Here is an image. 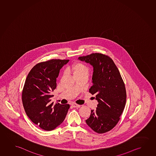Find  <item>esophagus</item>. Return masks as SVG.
I'll return each instance as SVG.
<instances>
[{
	"label": "esophagus",
	"instance_id": "1",
	"mask_svg": "<svg viewBox=\"0 0 156 156\" xmlns=\"http://www.w3.org/2000/svg\"><path fill=\"white\" fill-rule=\"evenodd\" d=\"M71 105H72L73 108H80V105H78V104H76L75 103L72 104Z\"/></svg>",
	"mask_w": 156,
	"mask_h": 156
}]
</instances>
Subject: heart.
Segmentation results:
<instances>
[{
    "label": "heart",
    "mask_w": 156,
    "mask_h": 156,
    "mask_svg": "<svg viewBox=\"0 0 156 156\" xmlns=\"http://www.w3.org/2000/svg\"><path fill=\"white\" fill-rule=\"evenodd\" d=\"M70 71L73 73L74 76L80 74H88L89 68L83 62H76L70 67Z\"/></svg>",
    "instance_id": "1"
}]
</instances>
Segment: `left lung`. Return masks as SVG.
<instances>
[{
  "label": "left lung",
  "mask_w": 156,
  "mask_h": 156,
  "mask_svg": "<svg viewBox=\"0 0 156 156\" xmlns=\"http://www.w3.org/2000/svg\"><path fill=\"white\" fill-rule=\"evenodd\" d=\"M78 59L93 67L92 86L89 89L98 102L86 120L89 127L98 133L112 129L124 109L126 92L120 72L112 59L101 53L80 57Z\"/></svg>",
  "instance_id": "8db88e82"
}]
</instances>
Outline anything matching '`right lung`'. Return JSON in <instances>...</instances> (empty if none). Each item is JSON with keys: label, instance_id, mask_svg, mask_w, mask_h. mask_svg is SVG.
Returning a JSON list of instances; mask_svg holds the SVG:
<instances>
[{"label": "right lung", "instance_id": "obj_1", "mask_svg": "<svg viewBox=\"0 0 156 156\" xmlns=\"http://www.w3.org/2000/svg\"><path fill=\"white\" fill-rule=\"evenodd\" d=\"M69 60L52 59L35 65L27 75L22 92L27 115L34 124L46 131L55 129L65 119L69 104L53 105L51 92L56 88L60 69Z\"/></svg>", "mask_w": 156, "mask_h": 156}]
</instances>
